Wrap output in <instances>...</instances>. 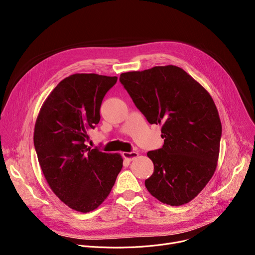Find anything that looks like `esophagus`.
<instances>
[{"label": "esophagus", "instance_id": "esophagus-1", "mask_svg": "<svg viewBox=\"0 0 255 255\" xmlns=\"http://www.w3.org/2000/svg\"><path fill=\"white\" fill-rule=\"evenodd\" d=\"M122 156L126 160H128V161H132V160H134L138 156V153L137 152H123Z\"/></svg>", "mask_w": 255, "mask_h": 255}]
</instances>
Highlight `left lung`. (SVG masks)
I'll list each match as a JSON object with an SVG mask.
<instances>
[{
  "mask_svg": "<svg viewBox=\"0 0 255 255\" xmlns=\"http://www.w3.org/2000/svg\"><path fill=\"white\" fill-rule=\"evenodd\" d=\"M120 82L150 124L162 125L161 149L148 152L154 163L145 188L160 202L192 200L216 170L221 122L209 92L177 66L122 73Z\"/></svg>",
  "mask_w": 255,
  "mask_h": 255,
  "instance_id": "1",
  "label": "left lung"
}]
</instances>
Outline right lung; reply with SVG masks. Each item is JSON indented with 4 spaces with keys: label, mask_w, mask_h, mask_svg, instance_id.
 Instances as JSON below:
<instances>
[{
    "label": "right lung",
    "mask_w": 255,
    "mask_h": 255,
    "mask_svg": "<svg viewBox=\"0 0 255 255\" xmlns=\"http://www.w3.org/2000/svg\"><path fill=\"white\" fill-rule=\"evenodd\" d=\"M117 76L76 73L52 90L36 120L34 145L42 172L64 204L82 213L109 196L123 167L120 154L91 149L88 131L100 121V106Z\"/></svg>",
    "instance_id": "obj_1"
}]
</instances>
